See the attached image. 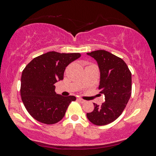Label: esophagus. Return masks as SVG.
Returning <instances> with one entry per match:
<instances>
[{
  "label": "esophagus",
  "instance_id": "esophagus-1",
  "mask_svg": "<svg viewBox=\"0 0 156 156\" xmlns=\"http://www.w3.org/2000/svg\"><path fill=\"white\" fill-rule=\"evenodd\" d=\"M78 100L79 101V102H81V103H85V102H86V100H84V99H81V98H78Z\"/></svg>",
  "mask_w": 156,
  "mask_h": 156
}]
</instances>
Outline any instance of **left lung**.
I'll list each match as a JSON object with an SVG mask.
<instances>
[{
  "label": "left lung",
  "mask_w": 156,
  "mask_h": 156,
  "mask_svg": "<svg viewBox=\"0 0 156 156\" xmlns=\"http://www.w3.org/2000/svg\"><path fill=\"white\" fill-rule=\"evenodd\" d=\"M97 60L100 70L99 89L105 102L99 106L94 104L92 112L86 114L93 124L105 126L113 122L126 106L132 94V73L121 58L105 50L87 53Z\"/></svg>",
  "instance_id": "8db88e82"
}]
</instances>
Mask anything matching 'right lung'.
<instances>
[{
  "mask_svg": "<svg viewBox=\"0 0 156 156\" xmlns=\"http://www.w3.org/2000/svg\"><path fill=\"white\" fill-rule=\"evenodd\" d=\"M80 57L79 53L49 51L33 59L22 71L20 94L26 110L33 119L45 124L61 121L74 96L55 92L58 80L63 79L67 65Z\"/></svg>",
  "mask_w": 156,
  "mask_h": 156,
  "instance_id": "1",
  "label": "right lung"
}]
</instances>
